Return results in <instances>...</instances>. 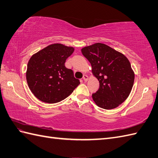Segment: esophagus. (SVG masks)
I'll list each match as a JSON object with an SVG mask.
<instances>
[{
    "mask_svg": "<svg viewBox=\"0 0 158 158\" xmlns=\"http://www.w3.org/2000/svg\"><path fill=\"white\" fill-rule=\"evenodd\" d=\"M83 80L84 82H87L88 80V76L86 75H84L83 76Z\"/></svg>",
    "mask_w": 158,
    "mask_h": 158,
    "instance_id": "obj_1",
    "label": "esophagus"
}]
</instances>
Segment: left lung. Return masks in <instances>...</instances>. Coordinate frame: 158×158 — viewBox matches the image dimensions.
<instances>
[{"label":"left lung","mask_w":158,"mask_h":158,"mask_svg":"<svg viewBox=\"0 0 158 158\" xmlns=\"http://www.w3.org/2000/svg\"><path fill=\"white\" fill-rule=\"evenodd\" d=\"M81 51L99 81L98 90L92 95L96 105L107 110L118 106L129 97L134 83L135 74L129 60L101 43L86 46Z\"/></svg>","instance_id":"1"}]
</instances>
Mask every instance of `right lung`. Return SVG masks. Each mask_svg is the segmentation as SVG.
Wrapping results in <instances>:
<instances>
[{"label": "right lung", "mask_w": 158, "mask_h": 158, "mask_svg": "<svg viewBox=\"0 0 158 158\" xmlns=\"http://www.w3.org/2000/svg\"><path fill=\"white\" fill-rule=\"evenodd\" d=\"M74 48L54 44L35 53L29 60L26 79L29 88L41 101L56 103L70 96L80 84L65 62Z\"/></svg>", "instance_id": "obj_1"}]
</instances>
